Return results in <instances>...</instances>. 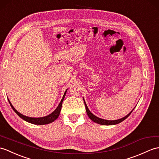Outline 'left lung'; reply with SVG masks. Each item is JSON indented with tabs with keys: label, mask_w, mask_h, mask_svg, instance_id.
Returning a JSON list of instances; mask_svg holds the SVG:
<instances>
[{
	"label": "left lung",
	"mask_w": 159,
	"mask_h": 159,
	"mask_svg": "<svg viewBox=\"0 0 159 159\" xmlns=\"http://www.w3.org/2000/svg\"><path fill=\"white\" fill-rule=\"evenodd\" d=\"M83 100H84V106H85V108H86V112L87 113V115L89 117V119L93 120V122H95V123H98L99 125H116V124H119L120 123H121L122 121H123L124 120H125L127 119V118L130 115L131 113L133 112V110H134V108L133 109L131 110V112H130L127 115L125 116V117H123L121 118V119H118V120H105V119H101V118H99L98 116H96L95 115H94V114L93 113H91V111L89 110L88 107L87 106V104L85 101H84V99L83 98Z\"/></svg>",
	"instance_id": "left-lung-1"
}]
</instances>
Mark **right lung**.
Segmentation results:
<instances>
[{
	"mask_svg": "<svg viewBox=\"0 0 159 159\" xmlns=\"http://www.w3.org/2000/svg\"><path fill=\"white\" fill-rule=\"evenodd\" d=\"M67 90L66 89L65 93L63 95V98L61 99V100L60 102V104H59L58 106L56 108L54 111L53 112H51V114H49V115L45 116H43V117H39V118H34V117H29V116H26L25 115H23V114H21L20 112H19L17 111V110L14 108L13 106L12 105L11 103L9 101V99H8L9 104L11 106V108H13V110H14V112H16L18 116H19L21 119H22L23 120H25L28 122L30 123H32V124H34V125H47V124H49L51 123H53V121H55L56 120L58 116H60V114L61 112V106H62V102L64 101V98H65V95L66 94V92H67Z\"/></svg>",
	"mask_w": 159,
	"mask_h": 159,
	"instance_id": "1",
	"label": "right lung"
}]
</instances>
